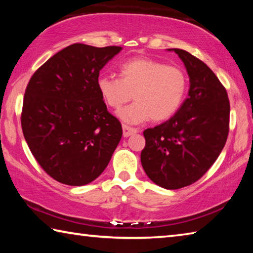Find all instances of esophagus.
<instances>
[{
    "label": "esophagus",
    "mask_w": 253,
    "mask_h": 253,
    "mask_svg": "<svg viewBox=\"0 0 253 253\" xmlns=\"http://www.w3.org/2000/svg\"><path fill=\"white\" fill-rule=\"evenodd\" d=\"M136 132H138V129H136L134 127H129L127 125H123V136L124 137H129L130 135H134Z\"/></svg>",
    "instance_id": "34e87169"
}]
</instances>
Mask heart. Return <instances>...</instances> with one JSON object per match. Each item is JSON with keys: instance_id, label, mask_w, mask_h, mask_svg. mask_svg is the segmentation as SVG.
Wrapping results in <instances>:
<instances>
[{"instance_id": "heart-1", "label": "heart", "mask_w": 253, "mask_h": 253, "mask_svg": "<svg viewBox=\"0 0 253 253\" xmlns=\"http://www.w3.org/2000/svg\"><path fill=\"white\" fill-rule=\"evenodd\" d=\"M118 72L119 79L100 76L97 89L106 105L116 110L134 98L135 102L118 113L122 121L139 124L152 118L153 122H164L177 113L188 84L181 67L136 57L121 65Z\"/></svg>"}]
</instances>
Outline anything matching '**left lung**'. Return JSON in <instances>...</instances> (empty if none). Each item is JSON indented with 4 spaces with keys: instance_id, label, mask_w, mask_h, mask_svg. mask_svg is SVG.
<instances>
[{
    "instance_id": "left-lung-1",
    "label": "left lung",
    "mask_w": 253,
    "mask_h": 253,
    "mask_svg": "<svg viewBox=\"0 0 253 253\" xmlns=\"http://www.w3.org/2000/svg\"><path fill=\"white\" fill-rule=\"evenodd\" d=\"M185 65L190 90L168 122L144 130L140 154L147 176L161 187L191 185L219 157L229 135L230 101L215 74L190 52L174 49Z\"/></svg>"
}]
</instances>
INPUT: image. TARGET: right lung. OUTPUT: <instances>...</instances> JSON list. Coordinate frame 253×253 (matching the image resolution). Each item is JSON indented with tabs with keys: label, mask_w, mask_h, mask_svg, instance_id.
Wrapping results in <instances>:
<instances>
[{
	"label": "right lung",
	"mask_w": 253,
	"mask_h": 253,
	"mask_svg": "<svg viewBox=\"0 0 253 253\" xmlns=\"http://www.w3.org/2000/svg\"><path fill=\"white\" fill-rule=\"evenodd\" d=\"M121 50L71 44L29 81L21 126L32 155L55 181L72 186L92 182L121 142L122 124L97 89L99 71Z\"/></svg>",
	"instance_id": "obj_1"
}]
</instances>
